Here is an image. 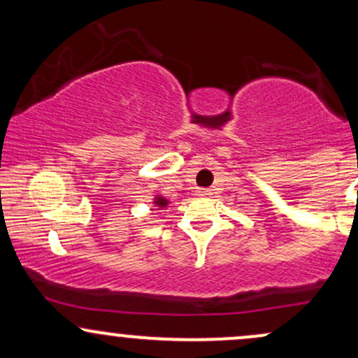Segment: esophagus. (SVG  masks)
<instances>
[{"label": "esophagus", "mask_w": 358, "mask_h": 358, "mask_svg": "<svg viewBox=\"0 0 358 358\" xmlns=\"http://www.w3.org/2000/svg\"><path fill=\"white\" fill-rule=\"evenodd\" d=\"M208 195H212L210 188H199V190H196V196H208Z\"/></svg>", "instance_id": "obj_1"}]
</instances>
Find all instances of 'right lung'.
<instances>
[{
	"mask_svg": "<svg viewBox=\"0 0 358 358\" xmlns=\"http://www.w3.org/2000/svg\"><path fill=\"white\" fill-rule=\"evenodd\" d=\"M168 203H170V200H166L165 196H162V195H156L155 196L153 205H155V207H158V210H162V208L168 207ZM151 210H155V208H151Z\"/></svg>",
	"mask_w": 358,
	"mask_h": 358,
	"instance_id": "add662e5",
	"label": "right lung"
}]
</instances>
